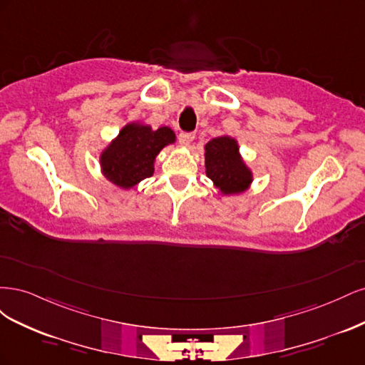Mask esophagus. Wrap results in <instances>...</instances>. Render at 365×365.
Instances as JSON below:
<instances>
[{
	"label": "esophagus",
	"instance_id": "34e87169",
	"mask_svg": "<svg viewBox=\"0 0 365 365\" xmlns=\"http://www.w3.org/2000/svg\"><path fill=\"white\" fill-rule=\"evenodd\" d=\"M195 138V134H187V132H181L180 134V143L182 146H190Z\"/></svg>",
	"mask_w": 365,
	"mask_h": 365
}]
</instances>
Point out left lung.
Masks as SVG:
<instances>
[{
	"label": "left lung",
	"instance_id": "left-lung-1",
	"mask_svg": "<svg viewBox=\"0 0 365 365\" xmlns=\"http://www.w3.org/2000/svg\"><path fill=\"white\" fill-rule=\"evenodd\" d=\"M205 175L219 195L231 196L247 192L252 184V170L240 155L239 143L231 135H220L204 146Z\"/></svg>",
	"mask_w": 365,
	"mask_h": 365
}]
</instances>
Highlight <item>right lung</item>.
<instances>
[{"label": "right lung", "mask_w": 365, "mask_h": 365, "mask_svg": "<svg viewBox=\"0 0 365 365\" xmlns=\"http://www.w3.org/2000/svg\"><path fill=\"white\" fill-rule=\"evenodd\" d=\"M176 141L173 129H153L145 121H129L102 149L98 163L105 178L130 190L153 175L158 153Z\"/></svg>", "instance_id": "obj_1"}]
</instances>
